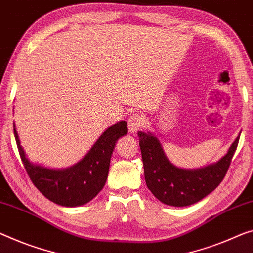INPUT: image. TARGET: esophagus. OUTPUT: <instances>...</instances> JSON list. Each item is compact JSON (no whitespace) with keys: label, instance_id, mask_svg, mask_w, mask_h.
<instances>
[{"label":"esophagus","instance_id":"1","mask_svg":"<svg viewBox=\"0 0 253 253\" xmlns=\"http://www.w3.org/2000/svg\"><path fill=\"white\" fill-rule=\"evenodd\" d=\"M143 118L139 114L131 115L129 120H127V126H129L130 133H137L139 129H141L143 126Z\"/></svg>","mask_w":253,"mask_h":253}]
</instances>
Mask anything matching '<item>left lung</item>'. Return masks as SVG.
I'll return each mask as SVG.
<instances>
[{
  "label": "left lung",
  "instance_id": "left-lung-1",
  "mask_svg": "<svg viewBox=\"0 0 253 253\" xmlns=\"http://www.w3.org/2000/svg\"><path fill=\"white\" fill-rule=\"evenodd\" d=\"M138 137L147 186L159 201L174 207L196 204L219 185L226 175L240 138L235 139L227 154L215 164L183 169L169 161L155 135L139 131Z\"/></svg>",
  "mask_w": 253,
  "mask_h": 253
}]
</instances>
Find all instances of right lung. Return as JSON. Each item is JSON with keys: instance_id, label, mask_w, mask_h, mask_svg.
<instances>
[{"instance_id": "obj_1", "label": "right lung", "mask_w": 253, "mask_h": 253, "mask_svg": "<svg viewBox=\"0 0 253 253\" xmlns=\"http://www.w3.org/2000/svg\"><path fill=\"white\" fill-rule=\"evenodd\" d=\"M13 131L23 166L34 185L54 204L76 207L89 203L104 188L115 142L126 134L127 124L121 121L108 127L86 156L65 169H49L30 163L20 145L15 126Z\"/></svg>"}]
</instances>
